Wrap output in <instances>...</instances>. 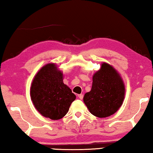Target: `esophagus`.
Segmentation results:
<instances>
[{"label":"esophagus","mask_w":153,"mask_h":153,"mask_svg":"<svg viewBox=\"0 0 153 153\" xmlns=\"http://www.w3.org/2000/svg\"><path fill=\"white\" fill-rule=\"evenodd\" d=\"M78 97H79V98L80 99H83V95L82 94H78Z\"/></svg>","instance_id":"1"}]
</instances>
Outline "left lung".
Segmentation results:
<instances>
[{"label": "left lung", "mask_w": 153, "mask_h": 153, "mask_svg": "<svg viewBox=\"0 0 153 153\" xmlns=\"http://www.w3.org/2000/svg\"><path fill=\"white\" fill-rule=\"evenodd\" d=\"M125 94L122 79L111 65L103 63L94 74L90 92L83 101L90 113L99 118L114 114L122 105Z\"/></svg>", "instance_id": "8db88e82"}]
</instances>
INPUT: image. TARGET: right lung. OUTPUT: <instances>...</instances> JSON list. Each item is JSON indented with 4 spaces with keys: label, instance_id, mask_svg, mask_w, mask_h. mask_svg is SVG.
<instances>
[{
    "label": "right lung",
    "instance_id": "obj_1",
    "mask_svg": "<svg viewBox=\"0 0 153 153\" xmlns=\"http://www.w3.org/2000/svg\"><path fill=\"white\" fill-rule=\"evenodd\" d=\"M31 98L43 116L58 120L65 116L76 96L63 83V74L55 64H48L35 76L31 87Z\"/></svg>",
    "mask_w": 153,
    "mask_h": 153
}]
</instances>
